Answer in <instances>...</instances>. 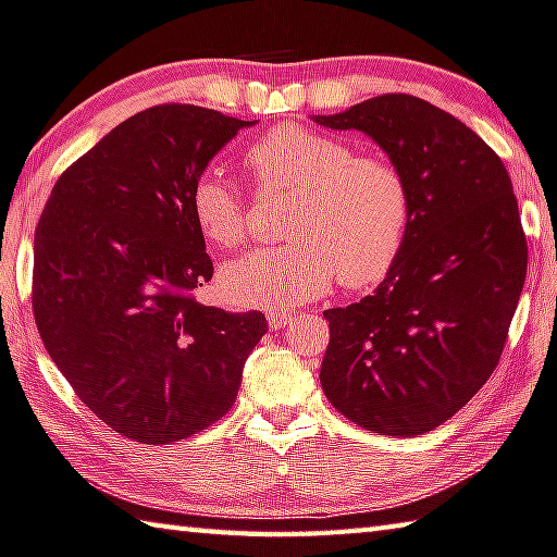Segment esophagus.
I'll return each mask as SVG.
<instances>
[{
	"label": "esophagus",
	"instance_id": "esophagus-1",
	"mask_svg": "<svg viewBox=\"0 0 557 557\" xmlns=\"http://www.w3.org/2000/svg\"><path fill=\"white\" fill-rule=\"evenodd\" d=\"M265 319L270 323V329H285L287 323H292V319H295V313L292 311H285V309H268L265 311Z\"/></svg>",
	"mask_w": 557,
	"mask_h": 557
}]
</instances>
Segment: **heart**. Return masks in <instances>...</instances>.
<instances>
[{"mask_svg":"<svg viewBox=\"0 0 557 557\" xmlns=\"http://www.w3.org/2000/svg\"><path fill=\"white\" fill-rule=\"evenodd\" d=\"M262 189L297 191L287 238L221 270L231 305L287 309L321 297L333 280L366 287L397 262L411 221V191L401 170L380 156H356L350 144L307 126H277L246 153ZM189 214L211 246L234 250L248 221L240 191L219 170L201 173Z\"/></svg>","mask_w":557,"mask_h":557,"instance_id":"1","label":"heart"}]
</instances>
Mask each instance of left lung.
Masks as SVG:
<instances>
[{
    "instance_id": "left-lung-1",
    "label": "left lung",
    "mask_w": 557,
    "mask_h": 557,
    "mask_svg": "<svg viewBox=\"0 0 557 557\" xmlns=\"http://www.w3.org/2000/svg\"><path fill=\"white\" fill-rule=\"evenodd\" d=\"M362 131L407 177V240L375 295L326 309L321 387L380 436H421L468 404L497 368L529 246L502 158L448 111L380 95L313 116Z\"/></svg>"
}]
</instances>
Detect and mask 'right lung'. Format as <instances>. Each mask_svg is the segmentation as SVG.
<instances>
[{
	"label": "right lung",
	"instance_id": "add662e5",
	"mask_svg": "<svg viewBox=\"0 0 557 557\" xmlns=\"http://www.w3.org/2000/svg\"><path fill=\"white\" fill-rule=\"evenodd\" d=\"M256 121L158 104L111 128L58 177L34 236V319L85 407L168 446L234 407L262 311L197 301L214 275L189 191Z\"/></svg>",
	"mask_w": 557,
	"mask_h": 557
}]
</instances>
